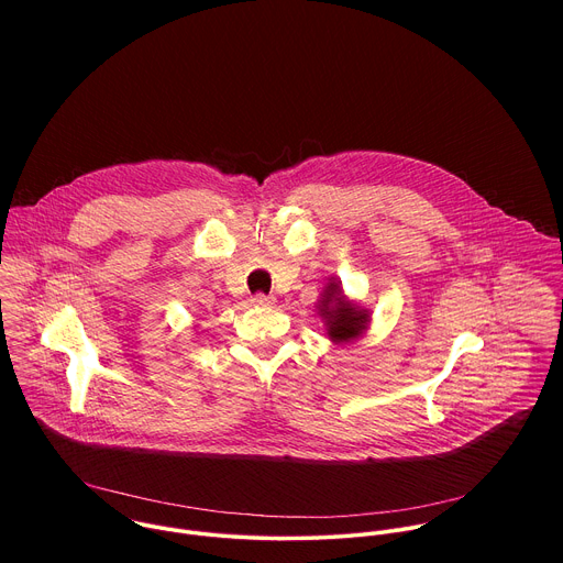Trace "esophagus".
Wrapping results in <instances>:
<instances>
[{
    "label": "esophagus",
    "instance_id": "1",
    "mask_svg": "<svg viewBox=\"0 0 563 563\" xmlns=\"http://www.w3.org/2000/svg\"><path fill=\"white\" fill-rule=\"evenodd\" d=\"M252 302L258 305V307H267V305H274L276 298H274V296H267V294H256V296L252 298Z\"/></svg>",
    "mask_w": 563,
    "mask_h": 563
}]
</instances>
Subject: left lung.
I'll list each match as a JSON object with an SVG mask.
<instances>
[{
	"mask_svg": "<svg viewBox=\"0 0 563 563\" xmlns=\"http://www.w3.org/2000/svg\"><path fill=\"white\" fill-rule=\"evenodd\" d=\"M320 316L325 318L328 334L334 343H347L363 334L367 328L369 318L365 311L352 307L347 300H343V289L339 283L328 285L323 300H320Z\"/></svg>",
	"mask_w": 563,
	"mask_h": 563,
	"instance_id": "obj_1",
	"label": "left lung"
}]
</instances>
